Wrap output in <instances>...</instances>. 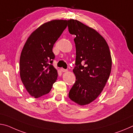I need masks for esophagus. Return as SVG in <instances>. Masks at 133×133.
I'll return each instance as SVG.
<instances>
[{
	"label": "esophagus",
	"instance_id": "obj_1",
	"mask_svg": "<svg viewBox=\"0 0 133 133\" xmlns=\"http://www.w3.org/2000/svg\"><path fill=\"white\" fill-rule=\"evenodd\" d=\"M61 71L62 72H65L68 71V70H67V69H64V68H61Z\"/></svg>",
	"mask_w": 133,
	"mask_h": 133
}]
</instances>
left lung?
<instances>
[{"label": "left lung", "mask_w": 133, "mask_h": 133, "mask_svg": "<svg viewBox=\"0 0 133 133\" xmlns=\"http://www.w3.org/2000/svg\"><path fill=\"white\" fill-rule=\"evenodd\" d=\"M68 30L76 36V81L69 91V98L80 105L91 103L101 94L111 71L109 46L95 29L79 21H68Z\"/></svg>", "instance_id": "left-lung-1"}]
</instances>
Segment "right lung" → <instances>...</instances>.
Returning <instances> with one entry per match:
<instances>
[{"label": "right lung", "instance_id": "1", "mask_svg": "<svg viewBox=\"0 0 133 133\" xmlns=\"http://www.w3.org/2000/svg\"><path fill=\"white\" fill-rule=\"evenodd\" d=\"M68 21L52 20L34 31L26 42L20 57V76L26 90L37 98L49 93L58 77L52 65L54 43L67 26Z\"/></svg>", "mask_w": 133, "mask_h": 133}]
</instances>
